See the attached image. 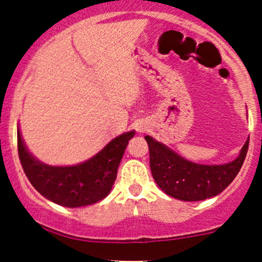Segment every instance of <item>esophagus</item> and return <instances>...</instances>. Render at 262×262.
<instances>
[{"instance_id": "obj_1", "label": "esophagus", "mask_w": 262, "mask_h": 262, "mask_svg": "<svg viewBox=\"0 0 262 262\" xmlns=\"http://www.w3.org/2000/svg\"><path fill=\"white\" fill-rule=\"evenodd\" d=\"M137 130L140 132V133H141V132L145 130V125H143V124H137Z\"/></svg>"}]
</instances>
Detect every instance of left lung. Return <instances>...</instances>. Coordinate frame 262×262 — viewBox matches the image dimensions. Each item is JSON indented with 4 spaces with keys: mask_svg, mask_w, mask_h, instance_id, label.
Listing matches in <instances>:
<instances>
[{
    "mask_svg": "<svg viewBox=\"0 0 262 262\" xmlns=\"http://www.w3.org/2000/svg\"><path fill=\"white\" fill-rule=\"evenodd\" d=\"M145 140L155 182L166 194L188 202L207 200L223 192L242 169L249 148L248 139L235 160L222 165H204L182 158L149 135Z\"/></svg>",
    "mask_w": 262,
    "mask_h": 262,
    "instance_id": "left-lung-1",
    "label": "left lung"
}]
</instances>
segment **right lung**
Returning <instances> with one entry per match:
<instances>
[{
  "label": "right lung",
  "mask_w": 262,
  "mask_h": 262,
  "mask_svg": "<svg viewBox=\"0 0 262 262\" xmlns=\"http://www.w3.org/2000/svg\"><path fill=\"white\" fill-rule=\"evenodd\" d=\"M130 130L116 137L89 160L71 166H52L39 161L27 148L17 129L18 155L29 182L47 200L69 208L90 206L110 194L117 177Z\"/></svg>",
  "instance_id": "1"
}]
</instances>
